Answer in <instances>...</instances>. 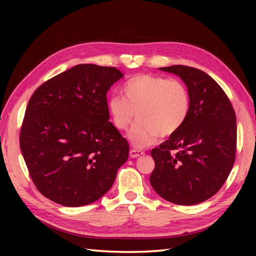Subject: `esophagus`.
<instances>
[{"label": "esophagus", "mask_w": 256, "mask_h": 256, "mask_svg": "<svg viewBox=\"0 0 256 256\" xmlns=\"http://www.w3.org/2000/svg\"><path fill=\"white\" fill-rule=\"evenodd\" d=\"M144 154L143 150H136V148H132L131 150H130V156L132 157V158H136V157L138 156H142Z\"/></svg>", "instance_id": "obj_1"}]
</instances>
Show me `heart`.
<instances>
[{
    "label": "heart",
    "instance_id": "b5f03b06",
    "mask_svg": "<svg viewBox=\"0 0 256 256\" xmlns=\"http://www.w3.org/2000/svg\"><path fill=\"white\" fill-rule=\"evenodd\" d=\"M123 98L108 101L111 123L118 131H126L138 116V123L130 133L136 148H145L160 138H170L186 123L192 108L189 90L182 81L150 74H136L122 86Z\"/></svg>",
    "mask_w": 256,
    "mask_h": 256
}]
</instances>
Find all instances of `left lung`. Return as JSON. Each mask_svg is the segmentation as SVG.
I'll use <instances>...</instances> for the list:
<instances>
[{
    "instance_id": "obj_1",
    "label": "left lung",
    "mask_w": 256,
    "mask_h": 256,
    "mask_svg": "<svg viewBox=\"0 0 256 256\" xmlns=\"http://www.w3.org/2000/svg\"><path fill=\"white\" fill-rule=\"evenodd\" d=\"M186 84L192 98L184 126L150 152V182L162 198L192 206L224 186L236 160V116L221 86L202 70L176 64L160 68Z\"/></svg>"
}]
</instances>
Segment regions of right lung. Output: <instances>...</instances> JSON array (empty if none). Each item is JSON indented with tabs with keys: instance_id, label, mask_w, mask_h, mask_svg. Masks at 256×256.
<instances>
[{
	"instance_id": "obj_1",
	"label": "right lung",
	"mask_w": 256,
	"mask_h": 256,
	"mask_svg": "<svg viewBox=\"0 0 256 256\" xmlns=\"http://www.w3.org/2000/svg\"><path fill=\"white\" fill-rule=\"evenodd\" d=\"M122 77L114 67L77 64L30 96L20 148L38 192L54 202H94L126 162L130 146L108 121L106 101V92Z\"/></svg>"
}]
</instances>
